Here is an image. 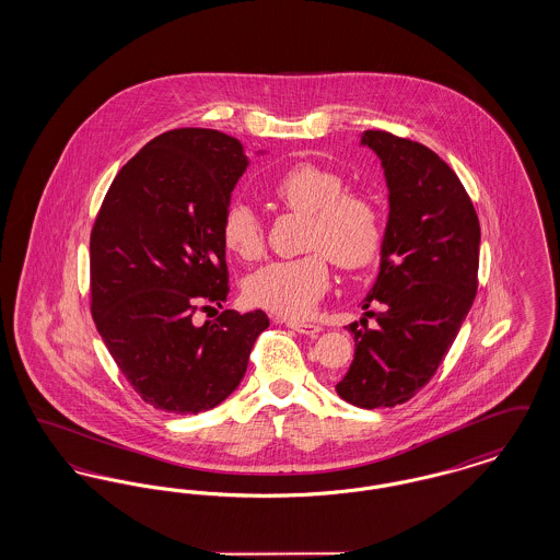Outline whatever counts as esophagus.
<instances>
[{"label": "esophagus", "mask_w": 560, "mask_h": 560, "mask_svg": "<svg viewBox=\"0 0 560 560\" xmlns=\"http://www.w3.org/2000/svg\"><path fill=\"white\" fill-rule=\"evenodd\" d=\"M288 327H292L293 331H298V334L311 336V338L319 336L320 331H323V327L317 325V323H304V320H288Z\"/></svg>", "instance_id": "esophagus-1"}]
</instances>
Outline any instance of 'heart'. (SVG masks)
Listing matches in <instances>:
<instances>
[{
  "label": "heart",
  "instance_id": "b5f03b06",
  "mask_svg": "<svg viewBox=\"0 0 560 560\" xmlns=\"http://www.w3.org/2000/svg\"><path fill=\"white\" fill-rule=\"evenodd\" d=\"M277 201L311 218L306 247L323 250L347 272L370 267L384 241V222L375 201L347 190V178L317 163H298L270 187ZM224 247L241 260H254L265 249L258 213L247 203H233L222 218ZM313 252L295 260H277L258 268L245 281V300L285 319L313 313L329 285L327 260Z\"/></svg>",
  "mask_w": 560,
  "mask_h": 560
}]
</instances>
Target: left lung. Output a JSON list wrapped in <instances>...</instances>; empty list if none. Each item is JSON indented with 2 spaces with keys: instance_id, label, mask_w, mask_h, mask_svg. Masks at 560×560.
Instances as JSON below:
<instances>
[{
  "instance_id": "8db88e82",
  "label": "left lung",
  "mask_w": 560,
  "mask_h": 560,
  "mask_svg": "<svg viewBox=\"0 0 560 560\" xmlns=\"http://www.w3.org/2000/svg\"><path fill=\"white\" fill-rule=\"evenodd\" d=\"M382 163L388 220L380 272L363 300L382 304L350 323L354 359L336 384L342 399L395 407L411 399L441 365L466 319L479 272L480 226L475 206L452 167L424 144L382 130L361 133Z\"/></svg>"
}]
</instances>
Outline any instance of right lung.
Listing matches in <instances>:
<instances>
[{
	"label": "right lung",
	"mask_w": 560,
	"mask_h": 560,
	"mask_svg": "<svg viewBox=\"0 0 560 560\" xmlns=\"http://www.w3.org/2000/svg\"><path fill=\"white\" fill-rule=\"evenodd\" d=\"M247 165L233 136L161 133L119 170L92 229V317L133 390L165 413L226 399L268 327L262 311L192 323L199 302L226 300L222 218Z\"/></svg>",
	"instance_id": "1"
}]
</instances>
